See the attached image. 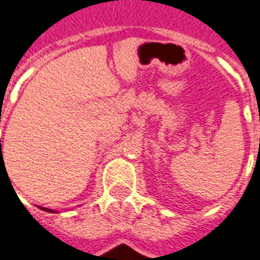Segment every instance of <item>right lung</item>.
<instances>
[{
  "label": "right lung",
  "instance_id": "obj_1",
  "mask_svg": "<svg viewBox=\"0 0 260 260\" xmlns=\"http://www.w3.org/2000/svg\"><path fill=\"white\" fill-rule=\"evenodd\" d=\"M39 209H42L43 211H47V213H55L54 210H50V209H45V207H39Z\"/></svg>",
  "mask_w": 260,
  "mask_h": 260
}]
</instances>
